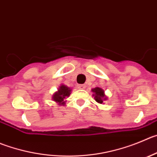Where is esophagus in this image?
I'll return each mask as SVG.
<instances>
[{"label":"esophagus","instance_id":"34e87169","mask_svg":"<svg viewBox=\"0 0 157 157\" xmlns=\"http://www.w3.org/2000/svg\"><path fill=\"white\" fill-rule=\"evenodd\" d=\"M78 88L85 89L86 88V85H85V84H78Z\"/></svg>","mask_w":157,"mask_h":157}]
</instances>
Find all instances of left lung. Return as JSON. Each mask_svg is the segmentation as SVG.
<instances>
[{
    "label": "left lung",
    "mask_w": 157,
    "mask_h": 157,
    "mask_svg": "<svg viewBox=\"0 0 157 157\" xmlns=\"http://www.w3.org/2000/svg\"><path fill=\"white\" fill-rule=\"evenodd\" d=\"M92 92L94 93L93 96H94V99L98 103L102 104L103 101L106 100L107 97L105 96V91L103 89L100 88V87H95V88L92 89Z\"/></svg>",
    "instance_id": "left-lung-1"
}]
</instances>
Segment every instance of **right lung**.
I'll use <instances>...</instances> for the list:
<instances>
[{
    "label": "right lung",
    "mask_w": 157,
    "mask_h": 157,
    "mask_svg": "<svg viewBox=\"0 0 157 157\" xmlns=\"http://www.w3.org/2000/svg\"><path fill=\"white\" fill-rule=\"evenodd\" d=\"M71 92V89L68 87L67 86L61 84L59 87L58 90L52 95V100L58 103L59 105H65V101L64 99L69 97Z\"/></svg>",
    "instance_id": "add662e5"
}]
</instances>
